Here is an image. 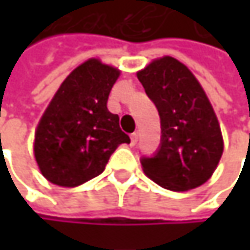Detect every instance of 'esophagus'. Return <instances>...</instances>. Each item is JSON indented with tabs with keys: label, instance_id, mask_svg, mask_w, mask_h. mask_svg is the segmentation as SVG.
I'll return each mask as SVG.
<instances>
[{
	"label": "esophagus",
	"instance_id": "34e87169",
	"mask_svg": "<svg viewBox=\"0 0 250 250\" xmlns=\"http://www.w3.org/2000/svg\"><path fill=\"white\" fill-rule=\"evenodd\" d=\"M130 140H131V142H130V145H131V146H134V145H136V142H137V133H133V134L130 136Z\"/></svg>",
	"mask_w": 250,
	"mask_h": 250
}]
</instances>
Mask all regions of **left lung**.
Instances as JSON below:
<instances>
[{
  "label": "left lung",
  "mask_w": 250,
  "mask_h": 250,
  "mask_svg": "<svg viewBox=\"0 0 250 250\" xmlns=\"http://www.w3.org/2000/svg\"><path fill=\"white\" fill-rule=\"evenodd\" d=\"M137 78L161 117V147L153 158L142 159L143 172L171 191L203 185L214 174L225 142L201 83L172 56L153 59Z\"/></svg>",
  "instance_id": "left-lung-1"
}]
</instances>
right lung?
Wrapping results in <instances>:
<instances>
[{"instance_id": "obj_1", "label": "right lung", "mask_w": 250, "mask_h": 250, "mask_svg": "<svg viewBox=\"0 0 250 250\" xmlns=\"http://www.w3.org/2000/svg\"><path fill=\"white\" fill-rule=\"evenodd\" d=\"M120 69L91 58L65 78L34 131L33 152L42 175L72 188L105 169L113 152L130 143L120 119L107 108Z\"/></svg>"}]
</instances>
